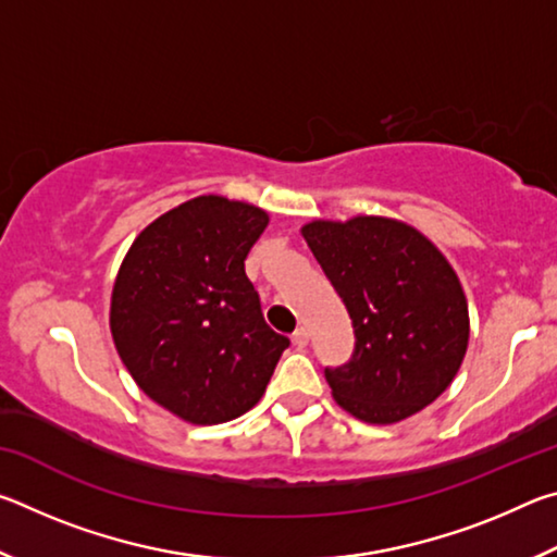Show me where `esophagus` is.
<instances>
[{"instance_id":"obj_1","label":"esophagus","mask_w":557,"mask_h":557,"mask_svg":"<svg viewBox=\"0 0 557 557\" xmlns=\"http://www.w3.org/2000/svg\"><path fill=\"white\" fill-rule=\"evenodd\" d=\"M292 342H295V346H299V348H305L307 344H309V332L305 326H299L295 334H292Z\"/></svg>"}]
</instances>
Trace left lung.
Wrapping results in <instances>:
<instances>
[{"label":"left lung","instance_id":"1","mask_svg":"<svg viewBox=\"0 0 557 557\" xmlns=\"http://www.w3.org/2000/svg\"><path fill=\"white\" fill-rule=\"evenodd\" d=\"M301 238L356 336L351 361L324 371L338 408L369 425H395L435 403L469 344L465 289L437 245L385 215L317 219L301 225Z\"/></svg>","mask_w":557,"mask_h":557}]
</instances>
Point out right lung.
Instances as JSON below:
<instances>
[{"label": "right lung", "instance_id": "right-lung-1", "mask_svg": "<svg viewBox=\"0 0 557 557\" xmlns=\"http://www.w3.org/2000/svg\"><path fill=\"white\" fill-rule=\"evenodd\" d=\"M268 211L206 194L152 221L129 245L110 332L135 383L191 425L240 418L289 346L265 324L245 258Z\"/></svg>", "mask_w": 557, "mask_h": 557}]
</instances>
